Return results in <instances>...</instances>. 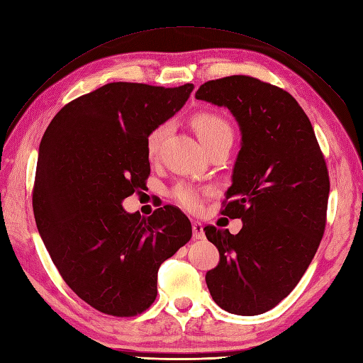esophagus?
Returning <instances> with one entry per match:
<instances>
[{
  "label": "esophagus",
  "mask_w": 363,
  "mask_h": 363,
  "mask_svg": "<svg viewBox=\"0 0 363 363\" xmlns=\"http://www.w3.org/2000/svg\"><path fill=\"white\" fill-rule=\"evenodd\" d=\"M192 237L196 238V240H203V238H205V231H203V225L200 222L192 223Z\"/></svg>",
  "instance_id": "34e87169"
}]
</instances>
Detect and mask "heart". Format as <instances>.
<instances>
[{"mask_svg":"<svg viewBox=\"0 0 363 363\" xmlns=\"http://www.w3.org/2000/svg\"><path fill=\"white\" fill-rule=\"evenodd\" d=\"M192 126L196 129V134L205 147L226 135H233V129L229 126V123L220 117V115L212 112L197 113L192 118ZM166 130L167 123H163V125L157 126L149 132L146 138V152L151 158L157 155ZM172 197L184 209L197 211L201 206V192L197 188L189 186V184H179V186H175L172 191Z\"/></svg>","mask_w":363,"mask_h":363,"instance_id":"1","label":"heart"}]
</instances>
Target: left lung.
<instances>
[{"mask_svg":"<svg viewBox=\"0 0 363 363\" xmlns=\"http://www.w3.org/2000/svg\"><path fill=\"white\" fill-rule=\"evenodd\" d=\"M196 99L229 109L242 134L222 214L243 226L235 235L205 228L220 254L206 285L225 311L263 314L296 288L319 248L328 169L311 121L280 87L233 75L201 84Z\"/></svg>","mask_w":363,"mask_h":363,"instance_id":"8db88e82","label":"left lung"}]
</instances>
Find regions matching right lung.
<instances>
[{
	"instance_id": "right-lung-1",
	"label": "right lung",
	"mask_w": 363,
	"mask_h": 363,
	"mask_svg": "<svg viewBox=\"0 0 363 363\" xmlns=\"http://www.w3.org/2000/svg\"><path fill=\"white\" fill-rule=\"evenodd\" d=\"M194 84L109 83L66 104L41 138L33 216L69 288L104 314L143 313L157 297L160 264L189 242L180 209L151 217L123 200L151 174L149 132L179 112Z\"/></svg>"
}]
</instances>
